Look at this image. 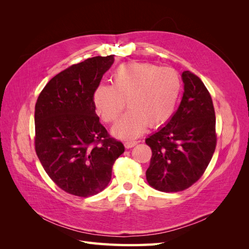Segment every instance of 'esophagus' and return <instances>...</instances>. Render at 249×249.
<instances>
[{"instance_id": "obj_1", "label": "esophagus", "mask_w": 249, "mask_h": 249, "mask_svg": "<svg viewBox=\"0 0 249 249\" xmlns=\"http://www.w3.org/2000/svg\"><path fill=\"white\" fill-rule=\"evenodd\" d=\"M137 141H126V142H124V146H125V148H131V147H134L135 145L137 144Z\"/></svg>"}]
</instances>
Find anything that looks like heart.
<instances>
[{"instance_id":"1","label":"heart","mask_w":249,"mask_h":249,"mask_svg":"<svg viewBox=\"0 0 249 249\" xmlns=\"http://www.w3.org/2000/svg\"><path fill=\"white\" fill-rule=\"evenodd\" d=\"M112 85L99 84L91 101L94 111L105 123H114L124 108L130 110L113 127L120 139L136 138L150 127L166 124L173 115L180 92L176 71L152 63L130 62L112 72Z\"/></svg>"}]
</instances>
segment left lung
I'll list each match as a JSON object with an SVG mask.
<instances>
[{"label": "left lung", "mask_w": 249, "mask_h": 249, "mask_svg": "<svg viewBox=\"0 0 249 249\" xmlns=\"http://www.w3.org/2000/svg\"><path fill=\"white\" fill-rule=\"evenodd\" d=\"M184 94L167 124L145 139L152 148L146 179L162 192H178L196 183L216 148L213 101L202 81L189 71L182 73Z\"/></svg>", "instance_id": "obj_1"}]
</instances>
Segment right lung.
<instances>
[{"label": "right lung", "mask_w": 249, "mask_h": 249, "mask_svg": "<svg viewBox=\"0 0 249 249\" xmlns=\"http://www.w3.org/2000/svg\"><path fill=\"white\" fill-rule=\"evenodd\" d=\"M114 55L96 56L51 79L35 105V150L60 189L80 197L95 195L111 179L113 164L124 152L94 111L91 96Z\"/></svg>", "instance_id": "obj_1"}]
</instances>
